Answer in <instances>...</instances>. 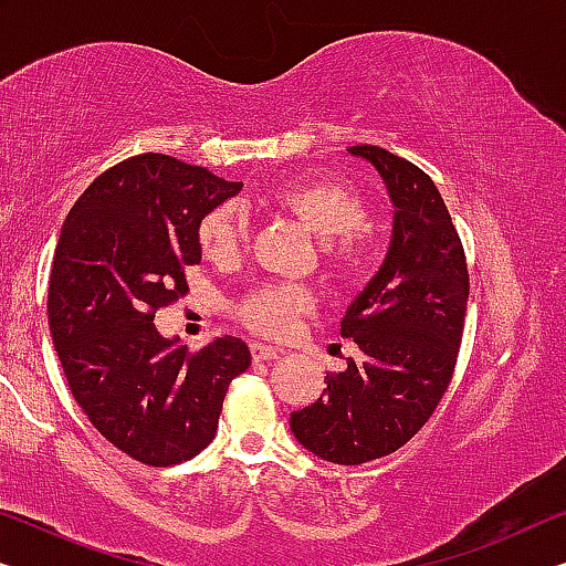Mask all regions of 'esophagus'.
<instances>
[{
	"instance_id": "1",
	"label": "esophagus",
	"mask_w": 566,
	"mask_h": 566,
	"mask_svg": "<svg viewBox=\"0 0 566 566\" xmlns=\"http://www.w3.org/2000/svg\"><path fill=\"white\" fill-rule=\"evenodd\" d=\"M280 356V348H274V345H264V343H251V358L256 360H272Z\"/></svg>"
}]
</instances>
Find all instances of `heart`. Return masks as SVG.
<instances>
[{
  "mask_svg": "<svg viewBox=\"0 0 566 566\" xmlns=\"http://www.w3.org/2000/svg\"><path fill=\"white\" fill-rule=\"evenodd\" d=\"M269 202L327 241L325 254L343 274H356L366 266L370 243L360 226L368 208L360 192L340 180H305L280 185L269 192ZM249 218L239 202H221L210 208L198 226L202 256L213 264H231L247 247ZM315 297L307 286L269 282L259 284L241 302L243 323L264 335L290 331L302 312H310Z\"/></svg>",
  "mask_w": 566,
  "mask_h": 566,
  "instance_id": "obj_1",
  "label": "heart"
}]
</instances>
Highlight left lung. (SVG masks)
Segmentation results:
<instances>
[{
  "mask_svg": "<svg viewBox=\"0 0 566 566\" xmlns=\"http://www.w3.org/2000/svg\"><path fill=\"white\" fill-rule=\"evenodd\" d=\"M348 151L381 175L394 226L384 264L340 323L358 358L290 417L294 440L335 465L391 454L424 427L458 364L470 294L465 251L429 175L381 147Z\"/></svg>",
  "mask_w": 566,
  "mask_h": 566,
  "instance_id": "obj_1",
  "label": "left lung"
}]
</instances>
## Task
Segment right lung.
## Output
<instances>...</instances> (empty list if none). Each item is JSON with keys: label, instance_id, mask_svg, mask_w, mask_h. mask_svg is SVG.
I'll return each instance as SVG.
<instances>
[{"label": "right lung", "instance_id": "1", "mask_svg": "<svg viewBox=\"0 0 566 566\" xmlns=\"http://www.w3.org/2000/svg\"><path fill=\"white\" fill-rule=\"evenodd\" d=\"M243 188L167 155L98 175L57 239L48 323L73 399L101 434L151 468L182 462L216 437L226 391L251 366L241 337L190 353L155 312L188 292L198 226Z\"/></svg>", "mask_w": 566, "mask_h": 566}]
</instances>
